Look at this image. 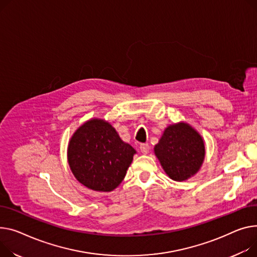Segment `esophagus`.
<instances>
[{
  "label": "esophagus",
  "mask_w": 257,
  "mask_h": 257,
  "mask_svg": "<svg viewBox=\"0 0 257 257\" xmlns=\"http://www.w3.org/2000/svg\"><path fill=\"white\" fill-rule=\"evenodd\" d=\"M140 149H141V152L143 153V154H148L149 153V150H150V146L148 145V144H142L141 145V147H140Z\"/></svg>",
  "instance_id": "1"
}]
</instances>
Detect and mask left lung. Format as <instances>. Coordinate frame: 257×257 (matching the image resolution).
Instances as JSON below:
<instances>
[{"mask_svg":"<svg viewBox=\"0 0 257 257\" xmlns=\"http://www.w3.org/2000/svg\"><path fill=\"white\" fill-rule=\"evenodd\" d=\"M154 152L166 175L182 182L198 172L206 148L201 135L189 124L181 122L165 128Z\"/></svg>","mask_w":257,"mask_h":257,"instance_id":"8db88e82","label":"left lung"}]
</instances>
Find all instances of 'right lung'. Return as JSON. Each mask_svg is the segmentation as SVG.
Listing matches in <instances>:
<instances>
[{
    "mask_svg": "<svg viewBox=\"0 0 257 257\" xmlns=\"http://www.w3.org/2000/svg\"><path fill=\"white\" fill-rule=\"evenodd\" d=\"M135 153L108 122L92 118L73 133L67 157L80 184L95 191L109 192L124 180Z\"/></svg>",
    "mask_w": 257,
    "mask_h": 257,
    "instance_id": "right-lung-1",
    "label": "right lung"
}]
</instances>
